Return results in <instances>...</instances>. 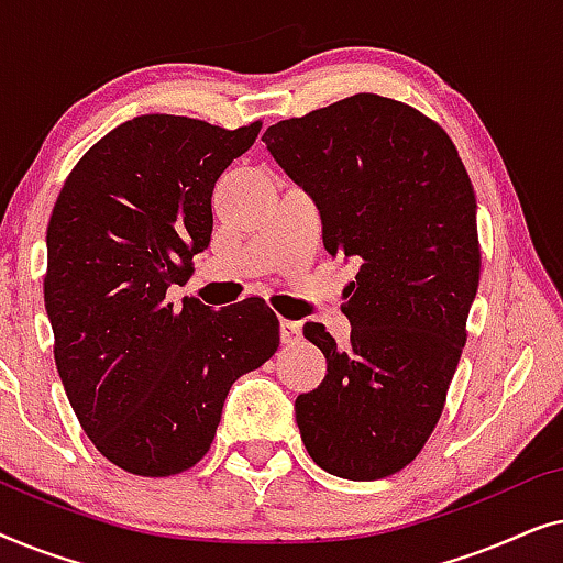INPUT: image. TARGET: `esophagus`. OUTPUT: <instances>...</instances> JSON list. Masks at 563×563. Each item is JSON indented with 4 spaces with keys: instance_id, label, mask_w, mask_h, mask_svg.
Wrapping results in <instances>:
<instances>
[{
    "instance_id": "esophagus-1",
    "label": "esophagus",
    "mask_w": 563,
    "mask_h": 563,
    "mask_svg": "<svg viewBox=\"0 0 563 563\" xmlns=\"http://www.w3.org/2000/svg\"><path fill=\"white\" fill-rule=\"evenodd\" d=\"M299 338H302V325L295 320H282V343L295 345L299 343Z\"/></svg>"
}]
</instances>
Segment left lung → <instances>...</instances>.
<instances>
[{
	"label": "left lung",
	"mask_w": 563,
	"mask_h": 563,
	"mask_svg": "<svg viewBox=\"0 0 563 563\" xmlns=\"http://www.w3.org/2000/svg\"><path fill=\"white\" fill-rule=\"evenodd\" d=\"M264 143L318 202L328 253L361 264L351 343L305 325L328 374L297 397L299 435L328 474H397L441 420L466 343L482 268L472 179L435 120L368 91L276 122Z\"/></svg>",
	"instance_id": "obj_1"
}]
</instances>
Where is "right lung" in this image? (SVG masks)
Instances as JSON below:
<instances>
[{
    "instance_id": "right-lung-1",
    "label": "right lung",
    "mask_w": 563,
    "mask_h": 563,
    "mask_svg": "<svg viewBox=\"0 0 563 563\" xmlns=\"http://www.w3.org/2000/svg\"><path fill=\"white\" fill-rule=\"evenodd\" d=\"M258 130L141 114L84 153L53 205L43 295L56 368L84 433L128 474L202 461L233 382L279 349L264 299L166 302L210 243L214 181Z\"/></svg>"
}]
</instances>
